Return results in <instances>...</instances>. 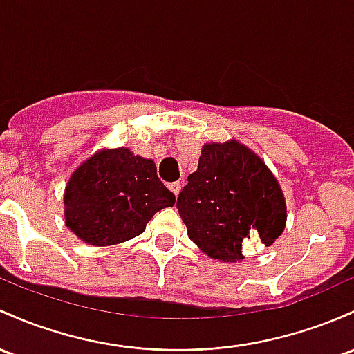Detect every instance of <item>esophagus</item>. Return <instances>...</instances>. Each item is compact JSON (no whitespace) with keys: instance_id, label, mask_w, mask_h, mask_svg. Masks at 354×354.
Wrapping results in <instances>:
<instances>
[{"instance_id":"obj_1","label":"esophagus","mask_w":354,"mask_h":354,"mask_svg":"<svg viewBox=\"0 0 354 354\" xmlns=\"http://www.w3.org/2000/svg\"><path fill=\"white\" fill-rule=\"evenodd\" d=\"M169 189L174 193V196H178V195H180V192H181V183H180V181L169 183Z\"/></svg>"}]
</instances>
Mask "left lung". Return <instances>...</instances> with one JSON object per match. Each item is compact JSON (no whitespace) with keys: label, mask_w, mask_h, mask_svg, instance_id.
Here are the masks:
<instances>
[{"label":"left lung","mask_w":354,"mask_h":354,"mask_svg":"<svg viewBox=\"0 0 354 354\" xmlns=\"http://www.w3.org/2000/svg\"><path fill=\"white\" fill-rule=\"evenodd\" d=\"M188 236L208 257L242 262L252 239L272 245L287 221L284 192L257 153L236 139L207 142L178 196Z\"/></svg>","instance_id":"1"}]
</instances>
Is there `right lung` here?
I'll return each instance as SVG.
<instances>
[{
    "mask_svg": "<svg viewBox=\"0 0 354 354\" xmlns=\"http://www.w3.org/2000/svg\"><path fill=\"white\" fill-rule=\"evenodd\" d=\"M174 201L153 159L129 147H104L70 174L64 192L65 225L88 245H118L141 235L154 213Z\"/></svg>",
    "mask_w": 354,
    "mask_h": 354,
    "instance_id": "add662e5",
    "label": "right lung"
}]
</instances>
